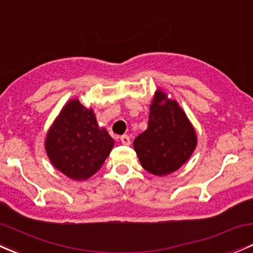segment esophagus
<instances>
[{
    "label": "esophagus",
    "mask_w": 253,
    "mask_h": 253,
    "mask_svg": "<svg viewBox=\"0 0 253 253\" xmlns=\"http://www.w3.org/2000/svg\"><path fill=\"white\" fill-rule=\"evenodd\" d=\"M120 139H121V143L124 145H129V144H131V139H129V135L124 134V135H121V138H120Z\"/></svg>",
    "instance_id": "34e87169"
}]
</instances>
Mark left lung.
Segmentation results:
<instances>
[{
  "label": "left lung",
  "instance_id": "1",
  "mask_svg": "<svg viewBox=\"0 0 253 253\" xmlns=\"http://www.w3.org/2000/svg\"><path fill=\"white\" fill-rule=\"evenodd\" d=\"M133 147L148 172L165 175L177 171L190 158L196 134L178 103L158 92L150 105L147 131L135 138Z\"/></svg>",
  "mask_w": 253,
  "mask_h": 253
}]
</instances>
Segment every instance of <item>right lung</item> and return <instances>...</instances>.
Returning <instances> with one entry per match:
<instances>
[{"label": "right lung", "instance_id": "add662e5", "mask_svg": "<svg viewBox=\"0 0 253 253\" xmlns=\"http://www.w3.org/2000/svg\"><path fill=\"white\" fill-rule=\"evenodd\" d=\"M114 147L106 129L99 128L92 109L70 100L46 138L49 160L73 179H87L104 164Z\"/></svg>", "mask_w": 253, "mask_h": 253}]
</instances>
